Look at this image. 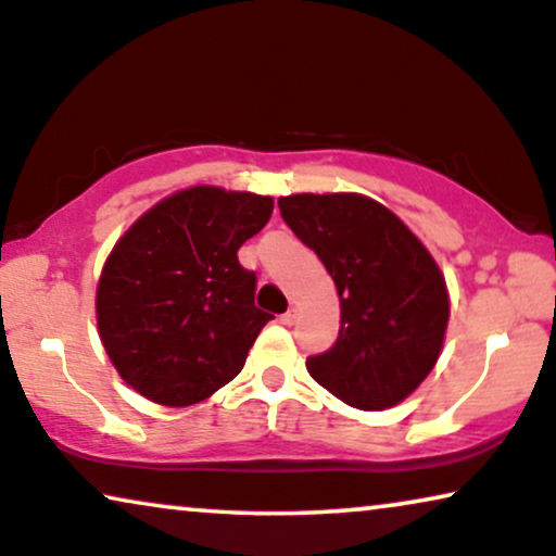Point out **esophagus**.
Returning <instances> with one entry per match:
<instances>
[{
    "mask_svg": "<svg viewBox=\"0 0 556 556\" xmlns=\"http://www.w3.org/2000/svg\"><path fill=\"white\" fill-rule=\"evenodd\" d=\"M279 320H282V325H287V328H290V325L298 323V307L287 309V313H285L282 317H279Z\"/></svg>",
    "mask_w": 556,
    "mask_h": 556,
    "instance_id": "34e87169",
    "label": "esophagus"
}]
</instances>
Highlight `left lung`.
Instances as JSON below:
<instances>
[{
    "instance_id": "8db88e82",
    "label": "left lung",
    "mask_w": 556,
    "mask_h": 556,
    "mask_svg": "<svg viewBox=\"0 0 556 556\" xmlns=\"http://www.w3.org/2000/svg\"><path fill=\"white\" fill-rule=\"evenodd\" d=\"M285 224L336 282L340 332L307 358L313 379L355 409L396 406L438 364L450 320L438 262L387 205L358 192L279 198Z\"/></svg>"
}]
</instances>
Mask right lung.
<instances>
[{
	"label": "right lung",
	"mask_w": 556,
	"mask_h": 556,
	"mask_svg": "<svg viewBox=\"0 0 556 556\" xmlns=\"http://www.w3.org/2000/svg\"><path fill=\"white\" fill-rule=\"evenodd\" d=\"M271 208L269 195L195 185L152 205L111 249L96 290L99 336L150 402L198 404L247 364L271 315L254 305L256 274L239 249Z\"/></svg>",
	"instance_id": "add662e5"
}]
</instances>
